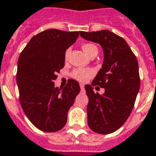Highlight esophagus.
Returning <instances> with one entry per match:
<instances>
[{
	"mask_svg": "<svg viewBox=\"0 0 156 156\" xmlns=\"http://www.w3.org/2000/svg\"><path fill=\"white\" fill-rule=\"evenodd\" d=\"M80 89H81L82 90H83V89H84V85H83V84H82V83H80Z\"/></svg>",
	"mask_w": 156,
	"mask_h": 156,
	"instance_id": "obj_1",
	"label": "esophagus"
}]
</instances>
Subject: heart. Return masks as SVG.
I'll use <instances>...</instances> for the list:
<instances>
[{
    "label": "heart",
    "instance_id": "1",
    "mask_svg": "<svg viewBox=\"0 0 156 156\" xmlns=\"http://www.w3.org/2000/svg\"><path fill=\"white\" fill-rule=\"evenodd\" d=\"M82 49L83 51L85 52L87 55H90L93 54L94 52H98V48L95 44H92V43H85L82 45ZM70 53V50L68 49L65 52L64 55V58L67 60L68 58V55ZM94 74V72L93 69L91 68H83V67H79V68H75L71 73V76L72 78H73L75 80L81 83H84V82L88 81L89 78H92Z\"/></svg>",
    "mask_w": 156,
    "mask_h": 156
}]
</instances>
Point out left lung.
<instances>
[{"label":"left lung","mask_w":156,"mask_h":156,"mask_svg":"<svg viewBox=\"0 0 156 156\" xmlns=\"http://www.w3.org/2000/svg\"><path fill=\"white\" fill-rule=\"evenodd\" d=\"M79 34L85 40L99 43L104 51L101 69L92 85L84 88L89 98V128L96 133L109 134L123 125L134 106L140 88L138 61L123 38L109 30ZM96 85L104 88L103 95L93 92V86Z\"/></svg>","instance_id":"left-lung-1"}]
</instances>
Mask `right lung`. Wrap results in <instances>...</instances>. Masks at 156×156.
<instances>
[{
    "instance_id": "obj_1",
    "label": "right lung",
    "mask_w": 156,
    "mask_h": 156,
    "mask_svg": "<svg viewBox=\"0 0 156 156\" xmlns=\"http://www.w3.org/2000/svg\"><path fill=\"white\" fill-rule=\"evenodd\" d=\"M78 35L79 32L47 29L33 37L20 53L16 76L19 101L25 115L41 131L61 130L80 92L74 79H68L63 89L55 88L54 83L65 66V52Z\"/></svg>"
}]
</instances>
